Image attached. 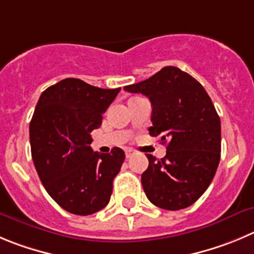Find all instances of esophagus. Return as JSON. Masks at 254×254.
Returning a JSON list of instances; mask_svg holds the SVG:
<instances>
[{
    "instance_id": "obj_1",
    "label": "esophagus",
    "mask_w": 254,
    "mask_h": 254,
    "mask_svg": "<svg viewBox=\"0 0 254 254\" xmlns=\"http://www.w3.org/2000/svg\"><path fill=\"white\" fill-rule=\"evenodd\" d=\"M134 154H135V151L132 150V149H127V150H125V155H127V159H129V158H131Z\"/></svg>"
}]
</instances>
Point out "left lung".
I'll use <instances>...</instances> for the list:
<instances>
[{
    "label": "left lung",
    "mask_w": 254,
    "mask_h": 254,
    "mask_svg": "<svg viewBox=\"0 0 254 254\" xmlns=\"http://www.w3.org/2000/svg\"><path fill=\"white\" fill-rule=\"evenodd\" d=\"M151 103V136L167 143V155L141 175L148 199L156 207L179 210L196 202L214 178L220 159V119L204 87L175 66H165L149 79L127 85Z\"/></svg>",
    "instance_id": "obj_1"
}]
</instances>
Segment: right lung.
<instances>
[{"instance_id": "right-lung-1", "label": "right lung", "mask_w": 254, "mask_h": 254, "mask_svg": "<svg viewBox=\"0 0 254 254\" xmlns=\"http://www.w3.org/2000/svg\"><path fill=\"white\" fill-rule=\"evenodd\" d=\"M119 91L68 77L47 87L37 101L30 123L35 168L49 195L72 214H92L110 200L125 153L113 148L101 154L90 144Z\"/></svg>"}]
</instances>
